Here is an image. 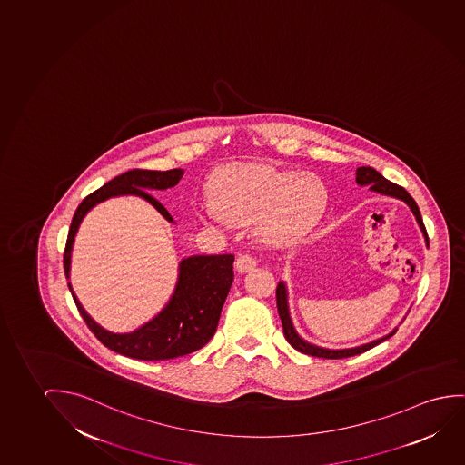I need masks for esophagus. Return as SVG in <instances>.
I'll return each mask as SVG.
<instances>
[{"label": "esophagus", "instance_id": "esophagus-1", "mask_svg": "<svg viewBox=\"0 0 465 465\" xmlns=\"http://www.w3.org/2000/svg\"><path fill=\"white\" fill-rule=\"evenodd\" d=\"M256 265V257H252L251 254H242V256H238V259H236L235 269L240 273H246V272L254 269Z\"/></svg>", "mask_w": 465, "mask_h": 465}]
</instances>
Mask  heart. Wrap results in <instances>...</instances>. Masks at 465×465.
Returning a JSON list of instances; mask_svg holds the SVG:
<instances>
[{
	"instance_id": "heart-1",
	"label": "heart",
	"mask_w": 465,
	"mask_h": 465,
	"mask_svg": "<svg viewBox=\"0 0 465 465\" xmlns=\"http://www.w3.org/2000/svg\"><path fill=\"white\" fill-rule=\"evenodd\" d=\"M328 202L323 179L313 173L238 163L219 169L211 181V200L202 211L209 219L256 221V230L272 244L302 240L317 225Z\"/></svg>"
}]
</instances>
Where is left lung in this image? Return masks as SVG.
<instances>
[{"label": "left lung", "mask_w": 465, "mask_h": 465, "mask_svg": "<svg viewBox=\"0 0 465 465\" xmlns=\"http://www.w3.org/2000/svg\"><path fill=\"white\" fill-rule=\"evenodd\" d=\"M357 183L360 187H366L368 185L371 192H376V193H381V195L391 196V198H397V200L406 203L410 206L411 211H412L414 217H416V221H418L419 229H420L425 238V244L429 246V236H427V230H425L424 223H422V215H420L418 204H416V202L412 200V196L403 187H400V185L393 183V182L387 181L384 175L377 173L376 169L371 168V166H361V168L357 169ZM276 307H278V313H280L282 323H283V332L286 341L296 351L305 353V355H312V357L337 360V358L360 355V353L376 347L377 343L384 342L385 339H389V337L393 336L397 332V328H395L387 336L379 337L376 341H371V342L358 345V347H351V349H326V347H318L315 343L307 342V341H303L302 337L297 334L296 328H294L292 320H291L288 288H286L284 282H280L278 286H276Z\"/></svg>", "instance_id": "obj_1"}]
</instances>
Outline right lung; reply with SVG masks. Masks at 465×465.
Returning <instances> with one entry per match:
<instances>
[{
	"label": "right lung",
	"mask_w": 465,
	"mask_h": 465,
	"mask_svg": "<svg viewBox=\"0 0 465 465\" xmlns=\"http://www.w3.org/2000/svg\"><path fill=\"white\" fill-rule=\"evenodd\" d=\"M182 175L183 169H133L124 174L116 175L105 185H102L101 189L86 196L74 211L68 230L64 252V269L67 280L70 278L74 236L91 209L114 196H139L150 203L168 223H175L168 209L148 192L171 189L179 183ZM233 261L235 256L232 254L182 259L174 292L169 297L168 303L155 317L131 332L105 330L81 305L72 290V284L68 283V288L89 330L110 351L145 361L169 360L200 351L214 336L221 310L229 294L230 286L233 283Z\"/></svg>",
	"instance_id": "obj_1"
}]
</instances>
